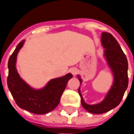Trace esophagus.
Returning a JSON list of instances; mask_svg holds the SVG:
<instances>
[{
  "label": "esophagus",
  "mask_w": 134,
  "mask_h": 134,
  "mask_svg": "<svg viewBox=\"0 0 134 134\" xmlns=\"http://www.w3.org/2000/svg\"><path fill=\"white\" fill-rule=\"evenodd\" d=\"M71 74L73 75H75L77 73V69L76 68H73V69H71Z\"/></svg>",
  "instance_id": "34e87169"
}]
</instances>
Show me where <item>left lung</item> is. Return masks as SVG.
<instances>
[{"label": "left lung", "instance_id": "1", "mask_svg": "<svg viewBox=\"0 0 134 134\" xmlns=\"http://www.w3.org/2000/svg\"><path fill=\"white\" fill-rule=\"evenodd\" d=\"M101 44L105 48L104 57L114 77V81L111 89L104 100L94 105L85 103L80 93V87L78 89V92L81 98V104L86 110L93 114H101L117 107L122 100L128 86L127 59L119 42L112 34L104 32L101 35ZM77 77L81 83L82 80L80 76L78 75Z\"/></svg>", "mask_w": 134, "mask_h": 134}]
</instances>
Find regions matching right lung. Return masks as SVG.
I'll list each match as a JSON object with an SVG mask.
<instances>
[{"instance_id": "right-lung-1", "label": "right lung", "mask_w": 134, "mask_h": 134, "mask_svg": "<svg viewBox=\"0 0 134 134\" xmlns=\"http://www.w3.org/2000/svg\"><path fill=\"white\" fill-rule=\"evenodd\" d=\"M24 42V40H22L17 45L8 61V88L20 108L35 114H45L59 104L67 83L73 76L69 73L63 77L52 79L41 90L31 88L20 77L15 67L17 55Z\"/></svg>"}]
</instances>
